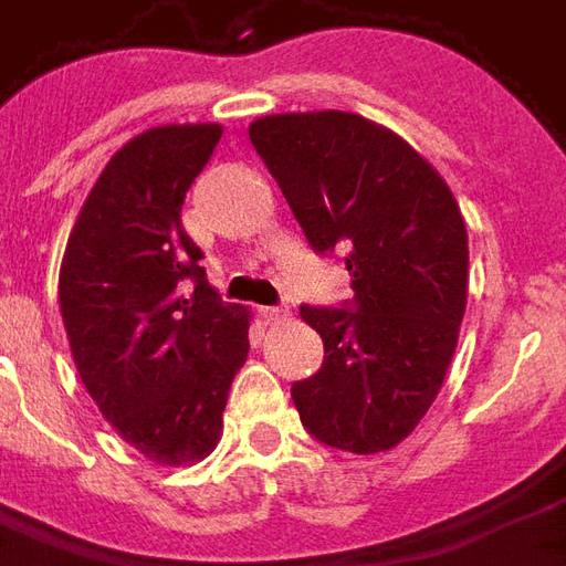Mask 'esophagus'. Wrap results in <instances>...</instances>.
I'll return each instance as SVG.
<instances>
[{"instance_id":"esophagus-1","label":"esophagus","mask_w":566,"mask_h":566,"mask_svg":"<svg viewBox=\"0 0 566 566\" xmlns=\"http://www.w3.org/2000/svg\"><path fill=\"white\" fill-rule=\"evenodd\" d=\"M291 315V308L287 306H263L260 308V318H263V324H279V321H284Z\"/></svg>"}]
</instances>
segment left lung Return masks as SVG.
Segmentation results:
<instances>
[{
  "instance_id": "left-lung-1",
  "label": "left lung",
  "mask_w": 566,
  "mask_h": 566,
  "mask_svg": "<svg viewBox=\"0 0 566 566\" xmlns=\"http://www.w3.org/2000/svg\"><path fill=\"white\" fill-rule=\"evenodd\" d=\"M318 254L345 251L355 296L300 306L324 364L294 381L300 421L333 449L403 442L437 400L467 308V227L449 185L391 129L352 112L248 127Z\"/></svg>"
}]
</instances>
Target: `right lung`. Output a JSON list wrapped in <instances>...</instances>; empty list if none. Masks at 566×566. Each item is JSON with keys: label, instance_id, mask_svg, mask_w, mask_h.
Segmentation results:
<instances>
[{"label": "right lung", "instance_id": "add662e5", "mask_svg": "<svg viewBox=\"0 0 566 566\" xmlns=\"http://www.w3.org/2000/svg\"><path fill=\"white\" fill-rule=\"evenodd\" d=\"M218 124L129 139L96 178L60 266V312L84 388L120 437L166 467L202 461L248 357L251 312L221 303L181 227Z\"/></svg>", "mask_w": 566, "mask_h": 566}]
</instances>
